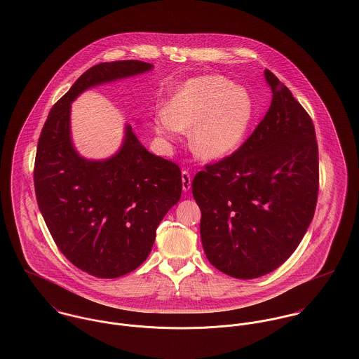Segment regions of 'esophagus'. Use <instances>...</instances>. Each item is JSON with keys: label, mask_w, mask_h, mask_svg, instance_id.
<instances>
[{"label": "esophagus", "mask_w": 359, "mask_h": 359, "mask_svg": "<svg viewBox=\"0 0 359 359\" xmlns=\"http://www.w3.org/2000/svg\"><path fill=\"white\" fill-rule=\"evenodd\" d=\"M182 184H183V191H189L191 189V176L187 170L182 172Z\"/></svg>", "instance_id": "1"}]
</instances>
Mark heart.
<instances>
[{
	"instance_id": "obj_1",
	"label": "heart",
	"mask_w": 359,
	"mask_h": 359,
	"mask_svg": "<svg viewBox=\"0 0 359 359\" xmlns=\"http://www.w3.org/2000/svg\"><path fill=\"white\" fill-rule=\"evenodd\" d=\"M253 116L252 97L222 76L187 80L156 120V130L169 140L190 130V149L201 160L231 156L243 142Z\"/></svg>"
}]
</instances>
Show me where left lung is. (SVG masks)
Segmentation results:
<instances>
[{"label": "left lung", "instance_id": "obj_1", "mask_svg": "<svg viewBox=\"0 0 359 359\" xmlns=\"http://www.w3.org/2000/svg\"><path fill=\"white\" fill-rule=\"evenodd\" d=\"M273 100L238 150L206 165L193 183L201 209V241L219 271L263 277L285 263L304 237L318 197L314 123L270 72Z\"/></svg>", "mask_w": 359, "mask_h": 359}]
</instances>
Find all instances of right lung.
<instances>
[{
  "label": "right lung",
  "instance_id": "obj_1",
  "mask_svg": "<svg viewBox=\"0 0 359 359\" xmlns=\"http://www.w3.org/2000/svg\"><path fill=\"white\" fill-rule=\"evenodd\" d=\"M150 70L153 65L140 60L90 67L50 109L41 130L34 187L42 217L60 252L97 278H118L147 259L161 220L180 199L182 173L147 151L129 123L114 156L82 157L72 139V103L89 88Z\"/></svg>",
  "mask_w": 359,
  "mask_h": 359
}]
</instances>
